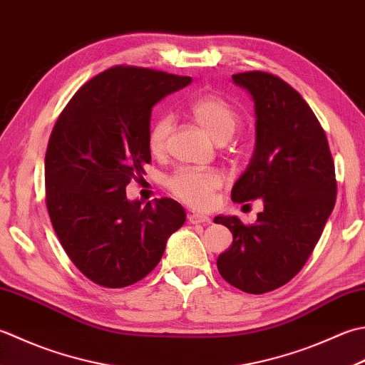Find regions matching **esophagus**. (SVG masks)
<instances>
[{"label": "esophagus", "instance_id": "34e87169", "mask_svg": "<svg viewBox=\"0 0 365 365\" xmlns=\"http://www.w3.org/2000/svg\"><path fill=\"white\" fill-rule=\"evenodd\" d=\"M188 221L191 225H209L210 223V218L205 217V215H199V213H188Z\"/></svg>", "mask_w": 365, "mask_h": 365}]
</instances>
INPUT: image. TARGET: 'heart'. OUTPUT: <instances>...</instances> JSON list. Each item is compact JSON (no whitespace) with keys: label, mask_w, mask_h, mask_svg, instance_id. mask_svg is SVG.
I'll list each match as a JSON object with an SVG mask.
<instances>
[{"label":"heart","mask_w":365,"mask_h":365,"mask_svg":"<svg viewBox=\"0 0 365 365\" xmlns=\"http://www.w3.org/2000/svg\"><path fill=\"white\" fill-rule=\"evenodd\" d=\"M191 118L210 135L223 144L234 134L239 125V113L234 107L217 95H202L188 106ZM173 128V118L161 115L148 130V150L152 155H161L166 148L168 138ZM166 188L182 202L192 209H207L212 204L213 192L223 185L221 175L215 170L178 169L164 180Z\"/></svg>","instance_id":"b5f03b06"}]
</instances>
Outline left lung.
Returning a JSON list of instances; mask_svg holds the SVG:
<instances>
[{
  "label": "left lung",
  "instance_id": "1",
  "mask_svg": "<svg viewBox=\"0 0 365 365\" xmlns=\"http://www.w3.org/2000/svg\"><path fill=\"white\" fill-rule=\"evenodd\" d=\"M255 101L256 145L245 173L232 187L234 202L261 197L253 225L215 217L232 232V245L217 259L234 288L264 294L299 274L323 234L337 197L327 138L304 98L264 71L232 76Z\"/></svg>",
  "mask_w": 365,
  "mask_h": 365
}]
</instances>
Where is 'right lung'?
I'll use <instances>...</instances> for the list:
<instances>
[{"label":"right lung","instance_id":"obj_1","mask_svg":"<svg viewBox=\"0 0 365 365\" xmlns=\"http://www.w3.org/2000/svg\"><path fill=\"white\" fill-rule=\"evenodd\" d=\"M191 77L113 66L82 85L60 113L46 152L50 221L74 266L104 288H125L160 262L187 213L174 199L128 201L144 174L153 106Z\"/></svg>","mask_w":365,"mask_h":365}]
</instances>
